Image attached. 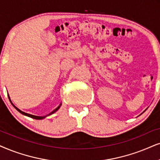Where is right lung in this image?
Instances as JSON below:
<instances>
[{
	"instance_id": "right-lung-1",
	"label": "right lung",
	"mask_w": 160,
	"mask_h": 160,
	"mask_svg": "<svg viewBox=\"0 0 160 160\" xmlns=\"http://www.w3.org/2000/svg\"><path fill=\"white\" fill-rule=\"evenodd\" d=\"M9 100H10V98H9ZM10 102H11V103L12 104V106H14V108H15L16 110L17 111H18V112H19L20 113H21V114H23V115H25V116H27V117H31V118H33V119H35V120H43V119H44V118H46V117H48V116H49V115H52V114H54V112H56L58 110V109L60 108V107L61 106V105H62V103H60L59 106H58V107H57V108H55V109H54L53 111H52V112H50L49 114H47V115H46V116H35V115H32V114H28V113H26V112H22L21 110H20L19 108H18L17 107H16L15 105H14L12 102V101H11V100H10Z\"/></svg>"
}]
</instances>
